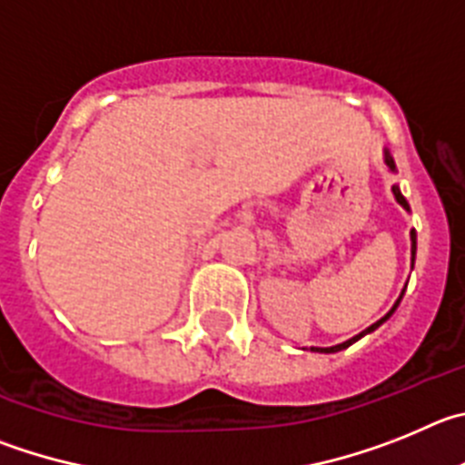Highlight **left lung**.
<instances>
[{
  "label": "left lung",
  "instance_id": "8db88e82",
  "mask_svg": "<svg viewBox=\"0 0 465 465\" xmlns=\"http://www.w3.org/2000/svg\"><path fill=\"white\" fill-rule=\"evenodd\" d=\"M384 164H387V169L391 171V173H396V162H394V157H391V153H389L387 148H384ZM391 192H394V199H396V202H399L401 206H403V211L410 213V203L405 202V196L401 194V187L394 185V187H391ZM415 254H417V232H415V229H410V262H412V266H415ZM403 294H405V290L401 292V296H399V299H396V303L391 305V311H389L384 317H380V320L375 322V324H371V326H368V329H363L361 333H357V336H352V338H350V341L341 342V345H333V347H311V352H322V354L341 352V350H345V347H350V345H352V342H357L359 338L368 336V333H373L375 329H378V326H382L384 322L389 320V317L394 315V311H396V308H399V303H401V299H403Z\"/></svg>",
  "mask_w": 465,
  "mask_h": 465
}]
</instances>
